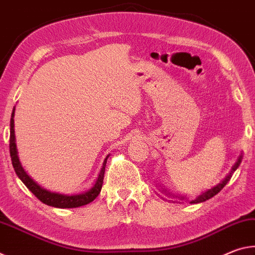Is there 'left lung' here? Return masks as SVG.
<instances>
[{"mask_svg": "<svg viewBox=\"0 0 255 255\" xmlns=\"http://www.w3.org/2000/svg\"><path fill=\"white\" fill-rule=\"evenodd\" d=\"M242 159H243V152H241V155L236 159L235 164L232 166V168H231V170H229V173L222 179V181L218 183V184L215 185L214 187H211V189H209V190L202 192V193L200 194V195H198V197L195 198L194 200H189V198H187L186 195L175 194L170 190L166 189L164 185L159 184V183H158V185L160 186L159 192H160V193H162V195H164V197H168L170 199V200H168V201H172V202H177V203H183V201H184V202L189 201L190 203H201V202H204V201H207V200L211 199L212 197H215L216 194H218V192H220V191L223 190V187L226 185L227 183L229 182V179L232 178L234 172H235V170L239 168V166L241 165V162H242ZM158 195H159V194H158ZM164 197H161V198L165 199Z\"/></svg>", "mask_w": 255, "mask_h": 255, "instance_id": "8db88e82", "label": "left lung"}]
</instances>
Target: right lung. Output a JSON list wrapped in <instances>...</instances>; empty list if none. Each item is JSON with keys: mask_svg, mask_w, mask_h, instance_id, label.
I'll use <instances>...</instances> for the list:
<instances>
[{"mask_svg": "<svg viewBox=\"0 0 255 255\" xmlns=\"http://www.w3.org/2000/svg\"><path fill=\"white\" fill-rule=\"evenodd\" d=\"M14 112L15 106L13 107L11 114V121H10V155L13 168L15 170V174L18 175V177L21 179L22 183L26 185L29 191L32 192V194H35V197L40 200L41 202L51 206L54 208H61V209H66V208H78L86 206L90 202H93L94 200L98 197V194L102 191L103 182H104V174H105V167L108 157L111 155L108 153L105 159H104L102 168L99 170V174L94 185L91 189L87 190L82 193L79 194H62L57 193V192H51L48 190L41 187L39 184L33 181V179L29 176L26 170L21 165V161L19 159L18 156V149H16L15 143V134H14Z\"/></svg>", "mask_w": 255, "mask_h": 255, "instance_id": "right-lung-1", "label": "right lung"}]
</instances>
